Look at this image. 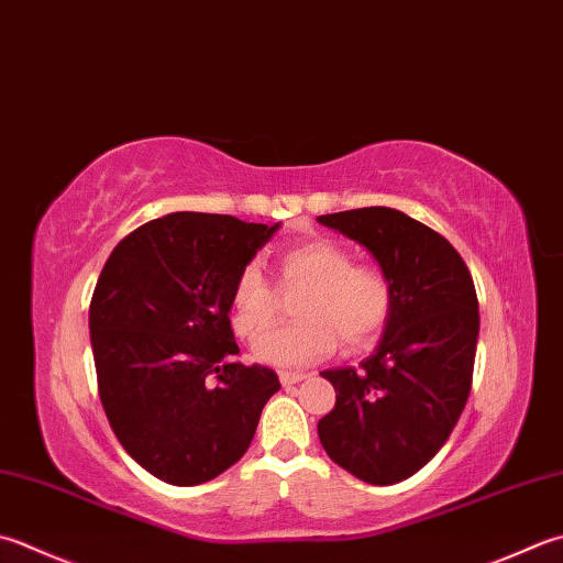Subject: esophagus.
Listing matches in <instances>:
<instances>
[{
    "instance_id": "obj_1",
    "label": "esophagus",
    "mask_w": 563,
    "mask_h": 563,
    "mask_svg": "<svg viewBox=\"0 0 563 563\" xmlns=\"http://www.w3.org/2000/svg\"><path fill=\"white\" fill-rule=\"evenodd\" d=\"M278 378H280V383H283V385H295V383L305 380L307 376H305V373H295V371H280V373H278Z\"/></svg>"
}]
</instances>
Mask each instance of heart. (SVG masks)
Returning <instances> with one entry per match:
<instances>
[{"instance_id":"b5f03b06","label":"heart","mask_w":563,"mask_h":563,"mask_svg":"<svg viewBox=\"0 0 563 563\" xmlns=\"http://www.w3.org/2000/svg\"><path fill=\"white\" fill-rule=\"evenodd\" d=\"M278 280L285 290L307 285L297 297L295 322L278 324L253 341V354L271 366L300 368L336 346L363 349L388 327L395 290L376 266L354 263L346 246L312 239L280 253ZM280 295L256 263L239 271L231 290V327L239 336H256L278 314Z\"/></svg>"}]
</instances>
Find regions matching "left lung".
<instances>
[{"instance_id":"left-lung-1","label":"left lung","mask_w":563,"mask_h":563,"mask_svg":"<svg viewBox=\"0 0 563 563\" xmlns=\"http://www.w3.org/2000/svg\"><path fill=\"white\" fill-rule=\"evenodd\" d=\"M317 222L366 246L395 290L378 349L358 368L319 373L336 390L319 442L351 476L390 486L429 464L464 412L481 324L476 288L459 251L398 209H349Z\"/></svg>"}]
</instances>
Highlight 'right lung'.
<instances>
[{
    "mask_svg": "<svg viewBox=\"0 0 563 563\" xmlns=\"http://www.w3.org/2000/svg\"><path fill=\"white\" fill-rule=\"evenodd\" d=\"M280 224L175 212L139 227L107 258L90 302L99 400L126 454L173 486H200L246 454L266 366L236 361L231 290Z\"/></svg>",
    "mask_w": 563,
    "mask_h": 563,
    "instance_id": "right-lung-1",
    "label": "right lung"
}]
</instances>
